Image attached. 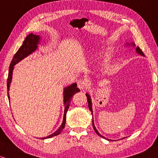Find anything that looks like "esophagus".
<instances>
[{"instance_id": "1", "label": "esophagus", "mask_w": 158, "mask_h": 158, "mask_svg": "<svg viewBox=\"0 0 158 158\" xmlns=\"http://www.w3.org/2000/svg\"><path fill=\"white\" fill-rule=\"evenodd\" d=\"M87 85V81L84 80V79H79L77 81V86L78 88L80 90H83L85 88V87Z\"/></svg>"}]
</instances>
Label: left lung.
<instances>
[{"instance_id":"left-lung-1","label":"left lung","mask_w":158,"mask_h":158,"mask_svg":"<svg viewBox=\"0 0 158 158\" xmlns=\"http://www.w3.org/2000/svg\"><path fill=\"white\" fill-rule=\"evenodd\" d=\"M126 46H132V47H135V43H134V42H131V43H126ZM136 52H137V53L139 54V55H141V56H144V54H143V51H142V50H140V48H139V47H137V48H136ZM85 95H86V97H87V99H88V108H89L90 110V111H91V114H93V109H92V101H91V98H90V96L89 94H88V93H87L86 94H85ZM92 125H93V128H94V131H95L96 133H97V135L99 136V137H102V138H104V139H106V137H105L104 136H102V135H100V134L99 133V131H97V128H96L95 126H94V118H93V120H92ZM123 139H124V137H123ZM108 139V140H109V139Z\"/></svg>"}]
</instances>
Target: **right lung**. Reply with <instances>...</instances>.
<instances>
[{
    "instance_id": "obj_1",
    "label": "right lung",
    "mask_w": 158,
    "mask_h": 158,
    "mask_svg": "<svg viewBox=\"0 0 158 158\" xmlns=\"http://www.w3.org/2000/svg\"><path fill=\"white\" fill-rule=\"evenodd\" d=\"M40 41H41V37L39 35H35V34L30 33L27 36L26 39L23 41V44L21 45V48L19 49L17 52L14 56L13 59H12L11 64L9 69V75L8 79H7V94H8V99L9 101H10V97L9 95V90H10V87L12 82V73H13L14 66L16 64L21 61L24 58L27 57L34 52L38 49V45L39 44ZM80 90L77 88V83H73V84L68 85V86L65 87L64 88V91H63V95H64V99H63V102H64V117H63V121L61 125L58 128L56 131L52 133V135L48 136L46 137H42L40 138L41 139L51 138L52 137H55L56 135H59L61 133V131L64 129L65 126V123H66V114L68 111L69 106H70V102L72 100V97L77 92H79Z\"/></svg>"
}]
</instances>
